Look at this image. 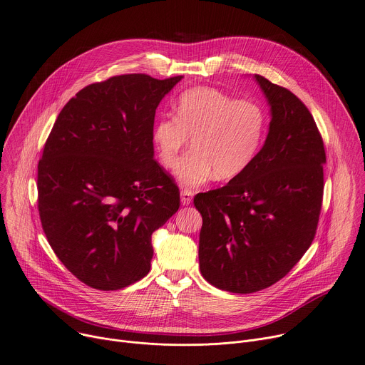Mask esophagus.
I'll return each mask as SVG.
<instances>
[{"mask_svg": "<svg viewBox=\"0 0 365 365\" xmlns=\"http://www.w3.org/2000/svg\"><path fill=\"white\" fill-rule=\"evenodd\" d=\"M192 197H193V192L189 189H182L180 192V201L183 205H189L192 202Z\"/></svg>", "mask_w": 365, "mask_h": 365, "instance_id": "esophagus-1", "label": "esophagus"}]
</instances>
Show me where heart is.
I'll use <instances>...</instances> for the list:
<instances>
[{
	"label": "heart",
	"mask_w": 365,
	"mask_h": 365,
	"mask_svg": "<svg viewBox=\"0 0 365 365\" xmlns=\"http://www.w3.org/2000/svg\"><path fill=\"white\" fill-rule=\"evenodd\" d=\"M267 130V112L250 98H236L221 90L197 87L183 91L176 118L161 116L153 128L160 163L173 169L192 138V150L179 161L176 176L185 186L233 179L255 161Z\"/></svg>",
	"instance_id": "heart-1"
}]
</instances>
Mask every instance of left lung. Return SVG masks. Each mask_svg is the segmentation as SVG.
<instances>
[{"label": "left lung", "mask_w": 365, "mask_h": 365, "mask_svg": "<svg viewBox=\"0 0 365 365\" xmlns=\"http://www.w3.org/2000/svg\"><path fill=\"white\" fill-rule=\"evenodd\" d=\"M255 78L271 106L267 141L246 172L193 197L201 274L237 294L268 288L294 268L316 236L323 200L326 153L310 110L285 87Z\"/></svg>", "instance_id": "1"}]
</instances>
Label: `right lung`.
Returning a JSON list of instances; mask_svg holds the SVG:
<instances>
[{
    "mask_svg": "<svg viewBox=\"0 0 365 365\" xmlns=\"http://www.w3.org/2000/svg\"><path fill=\"white\" fill-rule=\"evenodd\" d=\"M182 76L123 74L80 90L62 108L38 164L46 239L74 277L113 291L151 268V235L180 207L154 160L155 109Z\"/></svg>",
    "mask_w": 365,
    "mask_h": 365,
    "instance_id": "right-lung-1",
    "label": "right lung"
}]
</instances>
